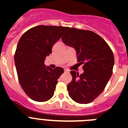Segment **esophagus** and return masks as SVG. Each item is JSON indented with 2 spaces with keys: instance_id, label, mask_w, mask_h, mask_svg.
I'll return each mask as SVG.
<instances>
[{
  "instance_id": "34e87169",
  "label": "esophagus",
  "mask_w": 128,
  "mask_h": 128,
  "mask_svg": "<svg viewBox=\"0 0 128 128\" xmlns=\"http://www.w3.org/2000/svg\"><path fill=\"white\" fill-rule=\"evenodd\" d=\"M64 72H68V70H66V69H65V70H64Z\"/></svg>"
}]
</instances>
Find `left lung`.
Masks as SVG:
<instances>
[{
  "instance_id": "8db88e82",
  "label": "left lung",
  "mask_w": 128,
  "mask_h": 128,
  "mask_svg": "<svg viewBox=\"0 0 128 128\" xmlns=\"http://www.w3.org/2000/svg\"><path fill=\"white\" fill-rule=\"evenodd\" d=\"M62 39L65 45L75 48L78 62L83 63L82 74L70 71L72 80L67 85L68 95L78 103H90L102 93L112 76V50L100 36L91 30L70 28Z\"/></svg>"
}]
</instances>
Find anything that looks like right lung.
<instances>
[{
	"label": "right lung",
	"mask_w": 128,
	"mask_h": 128,
	"mask_svg": "<svg viewBox=\"0 0 128 128\" xmlns=\"http://www.w3.org/2000/svg\"><path fill=\"white\" fill-rule=\"evenodd\" d=\"M68 27L38 26L27 30L17 44L14 63L20 85L28 97L44 102L54 96L58 79L63 68L52 69L44 64L52 47L60 39Z\"/></svg>",
	"instance_id": "obj_1"
}]
</instances>
